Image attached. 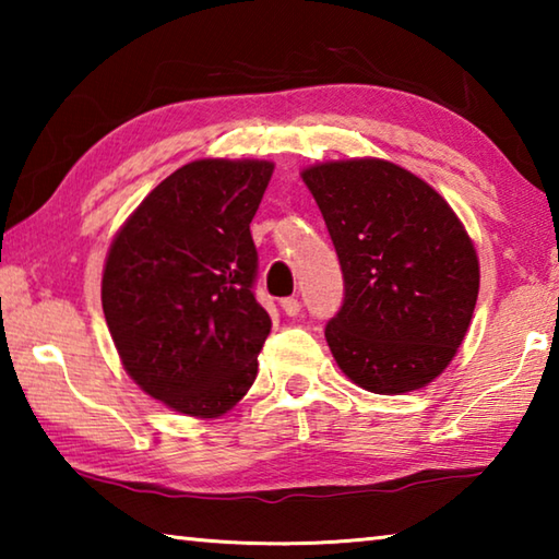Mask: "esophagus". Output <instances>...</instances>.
I'll return each instance as SVG.
<instances>
[{"label":"esophagus","mask_w":559,"mask_h":559,"mask_svg":"<svg viewBox=\"0 0 559 559\" xmlns=\"http://www.w3.org/2000/svg\"><path fill=\"white\" fill-rule=\"evenodd\" d=\"M281 310H283V313H286L288 318L298 316V313H300V302H298V298H283V300H281Z\"/></svg>","instance_id":"obj_1"}]
</instances>
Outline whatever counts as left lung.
<instances>
[{
    "mask_svg": "<svg viewBox=\"0 0 559 559\" xmlns=\"http://www.w3.org/2000/svg\"><path fill=\"white\" fill-rule=\"evenodd\" d=\"M323 212L345 276L325 325L340 370L374 394L427 386L468 333L478 253L449 202L380 157L318 163L300 173Z\"/></svg>",
    "mask_w": 559,
    "mask_h": 559,
    "instance_id": "obj_1",
    "label": "left lung"
}]
</instances>
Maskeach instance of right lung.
I'll return each instance as SVG.
<instances>
[{"label":"right lung","instance_id":"right-lung-1","mask_svg":"<svg viewBox=\"0 0 559 559\" xmlns=\"http://www.w3.org/2000/svg\"><path fill=\"white\" fill-rule=\"evenodd\" d=\"M269 159H194L150 192L112 239L100 300L120 362L173 412L214 419L257 380L271 318L253 298L249 224Z\"/></svg>","mask_w":559,"mask_h":559}]
</instances>
